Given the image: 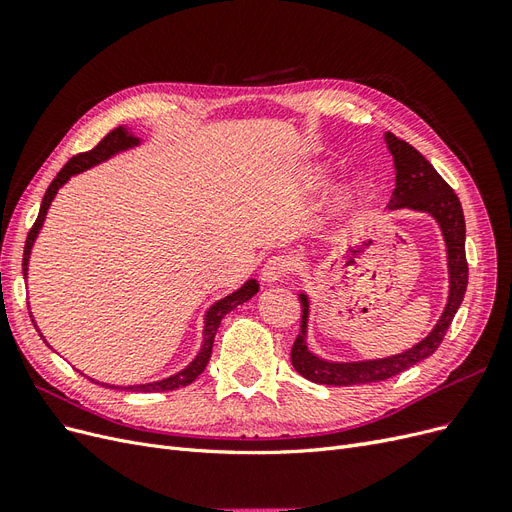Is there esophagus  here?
Segmentation results:
<instances>
[{
    "label": "esophagus",
    "mask_w": 512,
    "mask_h": 512,
    "mask_svg": "<svg viewBox=\"0 0 512 512\" xmlns=\"http://www.w3.org/2000/svg\"><path fill=\"white\" fill-rule=\"evenodd\" d=\"M292 271H294V260L290 256H271L260 271V280L265 284H273V282L284 280V277L290 275Z\"/></svg>",
    "instance_id": "esophagus-1"
}]
</instances>
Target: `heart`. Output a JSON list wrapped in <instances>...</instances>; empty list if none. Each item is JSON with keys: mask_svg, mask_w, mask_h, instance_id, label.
<instances>
[{"mask_svg": "<svg viewBox=\"0 0 512 512\" xmlns=\"http://www.w3.org/2000/svg\"><path fill=\"white\" fill-rule=\"evenodd\" d=\"M309 179H312V185H322V183H327V173H324L322 168H316ZM337 203L339 205H346L348 203V196L346 194H339L337 196Z\"/></svg>", "mask_w": 512, "mask_h": 512, "instance_id": "obj_1", "label": "heart"}]
</instances>
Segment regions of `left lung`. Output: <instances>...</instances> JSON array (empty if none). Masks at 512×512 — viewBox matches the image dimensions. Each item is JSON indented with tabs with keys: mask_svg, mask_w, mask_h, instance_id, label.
Wrapping results in <instances>:
<instances>
[{
	"mask_svg": "<svg viewBox=\"0 0 512 512\" xmlns=\"http://www.w3.org/2000/svg\"><path fill=\"white\" fill-rule=\"evenodd\" d=\"M386 147H389L395 162V190L391 196L389 209H412L431 215L438 222L442 237L446 243V262H448V299L440 320L421 342L412 348L384 356V359L369 361H324L307 348V320H309V297L305 292L299 294L301 301V331L294 339L290 350L292 367L307 380L329 386H352L389 380L412 365L421 363L427 356L436 352L442 339L451 327L457 309L463 301L468 288V260H466V220L457 194L453 192L438 170L425 160L412 145L401 141L395 134H384Z\"/></svg>",
	"mask_w": 512,
	"mask_h": 512,
	"instance_id": "8db88e82",
	"label": "left lung"
}]
</instances>
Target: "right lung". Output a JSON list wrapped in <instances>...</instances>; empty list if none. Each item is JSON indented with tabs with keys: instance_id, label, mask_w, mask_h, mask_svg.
<instances>
[{
	"instance_id": "obj_1",
	"label": "right lung",
	"mask_w": 512,
	"mask_h": 512,
	"mask_svg": "<svg viewBox=\"0 0 512 512\" xmlns=\"http://www.w3.org/2000/svg\"><path fill=\"white\" fill-rule=\"evenodd\" d=\"M138 145H141V138L134 136L128 128L119 126V128H115L113 132H108L94 149L85 151V153H79V156L70 158V162L59 170L57 177L51 181L49 190H46V194H44V198H42L40 213H38V218H36L32 230H29L27 241H25V250H23V275H25V280H27V271H29V256H32V247H34V243H36V239H38V235H40L42 224H44V220H46V213H49V207H51V203H53V198L57 196V192H59L61 188H64V185L70 181V177L83 173V170L94 168V166H98V164H102V162H106V160H111L113 156H117V153L134 149V147H138ZM256 292H258V282H256V280H247L239 290L230 292L228 297L220 299L218 303H213V305L207 309V314H205V329H203V344H200V350H198V354L194 356V361H192L188 367H185V369L177 371V374L168 376V378H162V380H156V382H147V384L115 386V384H104V382H102V386H108V389H121V391L126 389V391H143V393H162V391H175V389H181V386L192 384L200 374H203L207 363H209V359H211L213 339H215V333H218V327H220L222 318H224L228 312H232V309H235L237 305H241V303H245V301H250ZM32 322H34V320H32ZM34 327H36V322H34ZM36 331L40 333L38 327H36ZM40 337L44 339L42 333H40ZM44 344H46V339H44ZM46 346H49V344H46Z\"/></svg>"
}]
</instances>
